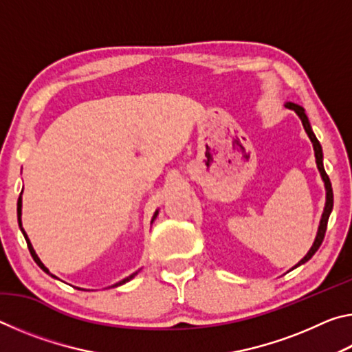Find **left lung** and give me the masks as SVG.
Listing matches in <instances>:
<instances>
[{
	"instance_id": "obj_1",
	"label": "left lung",
	"mask_w": 352,
	"mask_h": 352,
	"mask_svg": "<svg viewBox=\"0 0 352 352\" xmlns=\"http://www.w3.org/2000/svg\"><path fill=\"white\" fill-rule=\"evenodd\" d=\"M284 107H285V109H289V110H294V111L296 113V115H298V118L301 119L302 127H305L306 133H307V136H309V140H311L312 146H314L315 163H317V169H318V172H320L321 180H323V183H324V190H326L324 210H323V214H321L317 236H315V241H314V243H312V247L309 248V252L306 253L305 258H302L300 262H298L296 265H294V267H292V269H290V270H294V269H296V267L306 264V262H307L309 259H311L315 253H317V250L320 248L321 242H323L324 233H326V226H327V220H329V216H331V212H332V206H333V194H332V184H331V180H329V177H327L326 170H324V166H323V148H321L320 141L317 140V136H315V133H314V130H312V127H311V122H309V119H307V116H306L305 109H302L301 105L294 104V102H285Z\"/></svg>"
}]
</instances>
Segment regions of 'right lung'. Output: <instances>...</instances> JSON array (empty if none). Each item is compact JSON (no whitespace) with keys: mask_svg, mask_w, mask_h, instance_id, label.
<instances>
[{"mask_svg":"<svg viewBox=\"0 0 352 352\" xmlns=\"http://www.w3.org/2000/svg\"><path fill=\"white\" fill-rule=\"evenodd\" d=\"M21 195H23V190H21V194H20V197H19V204H16V216H19V225H20V230H21V233H23V236H25V239H26V243H28V248H29V252H31V254H32V258H34V261L37 262V265L40 267L41 270H43L45 273H47V275L50 276H52V278H56V279H58L56 275H52V273L46 269L45 267V264L43 262L40 261V258L37 256V253H35V250H34V247H32V243H31V241H29V237H28V234H26V231H25V228H23V223H21V206H23V199H21ZM158 211L160 210H157L153 212V217H152V220H151V225L155 222V219H157V216H158ZM141 270V269H140ZM140 270H136L135 273H132V275H129L127 278H124V279H121V281L119 283H116V284H113V285H110V287H118V285H122V284H126V283H129L130 279H133L136 275H138L140 273ZM76 289H80V287H76ZM83 290V289H82Z\"/></svg>","mask_w":352,"mask_h":352,"instance_id":"right-lung-1","label":"right lung"}]
</instances>
